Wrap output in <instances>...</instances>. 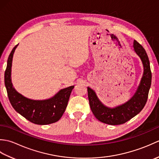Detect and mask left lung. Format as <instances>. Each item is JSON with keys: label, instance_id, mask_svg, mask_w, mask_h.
Returning a JSON list of instances; mask_svg holds the SVG:
<instances>
[{"label": "left lung", "instance_id": "left-lung-1", "mask_svg": "<svg viewBox=\"0 0 159 159\" xmlns=\"http://www.w3.org/2000/svg\"><path fill=\"white\" fill-rule=\"evenodd\" d=\"M134 51L143 65V75L136 93L127 102L113 109L107 107L101 103L96 93L87 87L88 98L92 113L99 121L109 125H120L126 123L139 113L146 105L151 86L152 72L150 61L146 50L140 43L134 40Z\"/></svg>", "mask_w": 159, "mask_h": 159}]
</instances>
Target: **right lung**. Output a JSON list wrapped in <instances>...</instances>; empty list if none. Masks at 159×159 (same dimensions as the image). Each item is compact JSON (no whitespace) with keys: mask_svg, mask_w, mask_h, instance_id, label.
Wrapping results in <instances>:
<instances>
[{"mask_svg":"<svg viewBox=\"0 0 159 159\" xmlns=\"http://www.w3.org/2000/svg\"><path fill=\"white\" fill-rule=\"evenodd\" d=\"M17 46L10 53L5 72V85L10 103L17 112L33 124L45 125L56 122L65 112L74 86L61 89L54 97L45 100L26 98L17 92L13 88L11 80L12 58Z\"/></svg>","mask_w":159,"mask_h":159,"instance_id":"1","label":"right lung"}]
</instances>
